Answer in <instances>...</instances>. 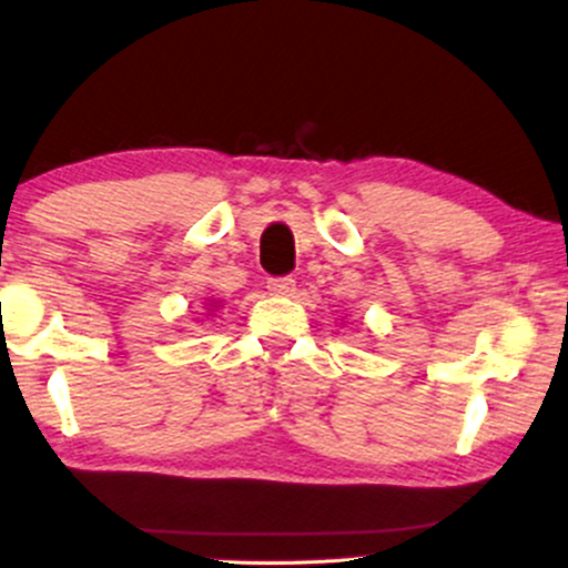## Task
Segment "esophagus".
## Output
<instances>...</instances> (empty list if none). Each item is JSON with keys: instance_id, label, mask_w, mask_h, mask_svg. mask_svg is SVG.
<instances>
[{"instance_id": "34e87169", "label": "esophagus", "mask_w": 568, "mask_h": 568, "mask_svg": "<svg viewBox=\"0 0 568 568\" xmlns=\"http://www.w3.org/2000/svg\"><path fill=\"white\" fill-rule=\"evenodd\" d=\"M266 291H270L272 296H291V293L296 291V280H293V277H270V280H266Z\"/></svg>"}]
</instances>
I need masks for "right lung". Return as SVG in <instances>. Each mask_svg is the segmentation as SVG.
Listing matches in <instances>:
<instances>
[{"label":"right lung","instance_id":"obj_1","mask_svg":"<svg viewBox=\"0 0 568 568\" xmlns=\"http://www.w3.org/2000/svg\"><path fill=\"white\" fill-rule=\"evenodd\" d=\"M219 306H221V302H216V298H211V302H207V304H205L207 315H213V312H216V310H219Z\"/></svg>","mask_w":568,"mask_h":568}]
</instances>
